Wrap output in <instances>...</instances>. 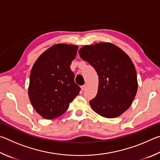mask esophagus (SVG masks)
Segmentation results:
<instances>
[{
	"instance_id": "1",
	"label": "esophagus",
	"mask_w": 160,
	"mask_h": 160,
	"mask_svg": "<svg viewBox=\"0 0 160 160\" xmlns=\"http://www.w3.org/2000/svg\"><path fill=\"white\" fill-rule=\"evenodd\" d=\"M87 87H88V85H87L86 84H85V85H82V87H81V90H82V91L85 90L86 89H87Z\"/></svg>"
}]
</instances>
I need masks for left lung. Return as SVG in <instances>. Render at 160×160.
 I'll list each match as a JSON object with an SVG mask.
<instances>
[{"instance_id": "1", "label": "left lung", "mask_w": 160, "mask_h": 160, "mask_svg": "<svg viewBox=\"0 0 160 160\" xmlns=\"http://www.w3.org/2000/svg\"><path fill=\"white\" fill-rule=\"evenodd\" d=\"M78 53L93 66L99 77L97 94L90 102L92 109L105 118L121 116L131 107L138 86L131 59L109 42L84 46Z\"/></svg>"}]
</instances>
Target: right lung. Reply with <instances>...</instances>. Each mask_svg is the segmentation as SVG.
Masks as SVG:
<instances>
[{
    "label": "right lung",
    "mask_w": 160,
    "mask_h": 160,
    "mask_svg": "<svg viewBox=\"0 0 160 160\" xmlns=\"http://www.w3.org/2000/svg\"><path fill=\"white\" fill-rule=\"evenodd\" d=\"M78 47L56 44L43 52L32 66L28 95L35 111L45 119H53L66 112L80 88L75 83L70 64Z\"/></svg>",
    "instance_id": "add662e5"
}]
</instances>
